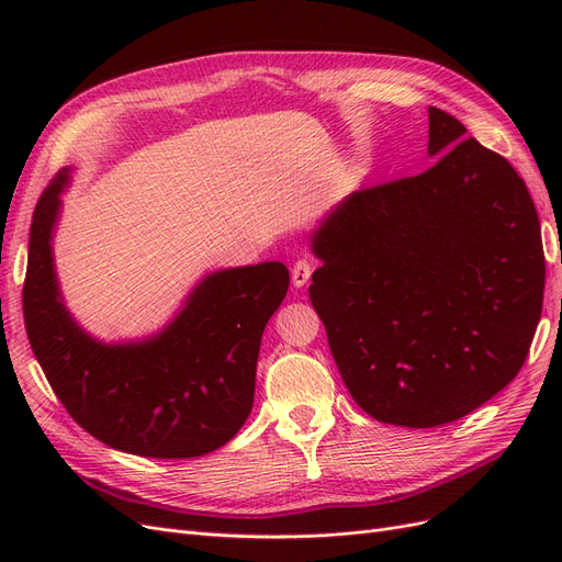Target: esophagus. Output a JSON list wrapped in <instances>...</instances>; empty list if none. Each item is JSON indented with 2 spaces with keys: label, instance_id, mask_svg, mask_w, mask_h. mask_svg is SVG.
<instances>
[{
  "label": "esophagus",
  "instance_id": "34e87169",
  "mask_svg": "<svg viewBox=\"0 0 562 562\" xmlns=\"http://www.w3.org/2000/svg\"><path fill=\"white\" fill-rule=\"evenodd\" d=\"M312 271H314V265H312L310 258L295 260V265H293V285H295V288H304V285H307V283H310V277H312Z\"/></svg>",
  "mask_w": 562,
  "mask_h": 562
}]
</instances>
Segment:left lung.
Segmentation results:
<instances>
[{"label":"left lung","instance_id":"8db88e82","mask_svg":"<svg viewBox=\"0 0 562 562\" xmlns=\"http://www.w3.org/2000/svg\"><path fill=\"white\" fill-rule=\"evenodd\" d=\"M419 176L363 187L314 232L310 300L351 398L431 429L512 382L541 316L547 260L516 168L429 108Z\"/></svg>","mask_w":562,"mask_h":562}]
</instances>
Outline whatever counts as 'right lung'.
I'll use <instances>...</instances> for the list:
<instances>
[{
    "label": "right lung",
    "mask_w": 562,
    "mask_h": 562,
    "mask_svg": "<svg viewBox=\"0 0 562 562\" xmlns=\"http://www.w3.org/2000/svg\"><path fill=\"white\" fill-rule=\"evenodd\" d=\"M65 184L60 171L32 213L23 285L27 339L54 394L81 429L128 454L184 459L225 446L250 415L260 339L288 293V267L215 271L157 337L95 342L67 314L50 258Z\"/></svg>",
    "instance_id": "add662e5"
}]
</instances>
